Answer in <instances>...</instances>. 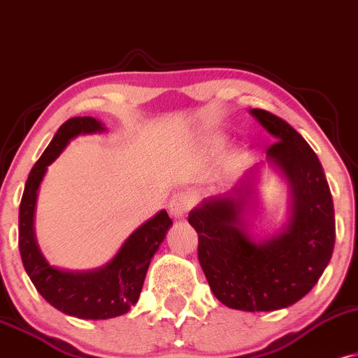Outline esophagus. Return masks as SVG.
<instances>
[{
	"instance_id": "esophagus-1",
	"label": "esophagus",
	"mask_w": 358,
	"mask_h": 358,
	"mask_svg": "<svg viewBox=\"0 0 358 358\" xmlns=\"http://www.w3.org/2000/svg\"><path fill=\"white\" fill-rule=\"evenodd\" d=\"M191 197H189L186 192H178V194L172 196V199L169 201V213L174 220H182L186 216V213L191 209Z\"/></svg>"
}]
</instances>
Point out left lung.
<instances>
[{"label":"left lung","mask_w":358,"mask_h":358,"mask_svg":"<svg viewBox=\"0 0 358 358\" xmlns=\"http://www.w3.org/2000/svg\"><path fill=\"white\" fill-rule=\"evenodd\" d=\"M250 113L276 141L266 164L288 186L287 220L275 233L251 228L262 171L256 166L228 192L204 197L189 224L199 236L197 256L214 296L233 310L275 312L320 280L334 253L335 211L325 172L305 138L270 112Z\"/></svg>","instance_id":"8db88e82"}]
</instances>
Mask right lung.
<instances>
[{"label":"right lung","instance_id":"1","mask_svg":"<svg viewBox=\"0 0 358 358\" xmlns=\"http://www.w3.org/2000/svg\"><path fill=\"white\" fill-rule=\"evenodd\" d=\"M107 127L94 117H73L57 130L24 184L18 217V246L29 280L50 305L70 317L107 320L127 313L137 303L150 259L171 229L172 220L159 211L122 243L115 256L100 268L85 271L62 270L46 262L35 236L38 191L50 164L78 136L102 134Z\"/></svg>","mask_w":358,"mask_h":358}]
</instances>
